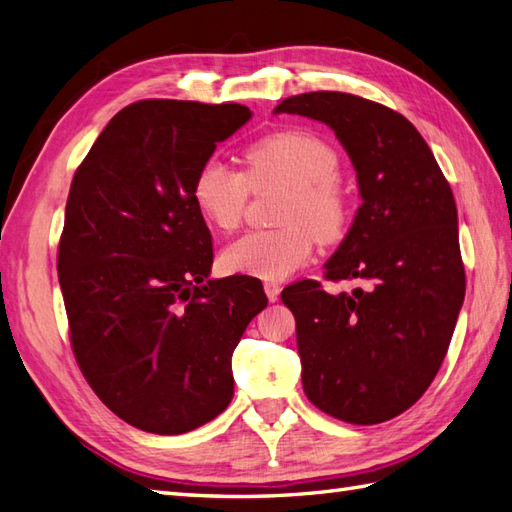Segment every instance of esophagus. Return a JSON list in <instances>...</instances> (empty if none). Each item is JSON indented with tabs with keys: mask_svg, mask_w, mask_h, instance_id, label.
<instances>
[{
	"mask_svg": "<svg viewBox=\"0 0 512 512\" xmlns=\"http://www.w3.org/2000/svg\"><path fill=\"white\" fill-rule=\"evenodd\" d=\"M264 292H266V296H268V301L275 303V301L279 299L281 283H277V281H266V283H264Z\"/></svg>",
	"mask_w": 512,
	"mask_h": 512,
	"instance_id": "34e87169",
	"label": "esophagus"
}]
</instances>
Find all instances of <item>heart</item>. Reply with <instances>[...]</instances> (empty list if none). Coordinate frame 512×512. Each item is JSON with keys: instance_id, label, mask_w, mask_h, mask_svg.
<instances>
[{"instance_id": "1", "label": "heart", "mask_w": 512, "mask_h": 512, "mask_svg": "<svg viewBox=\"0 0 512 512\" xmlns=\"http://www.w3.org/2000/svg\"><path fill=\"white\" fill-rule=\"evenodd\" d=\"M340 159L307 130H279L244 150V170L209 159L192 183L194 205L211 229L231 233L244 218L251 192L285 187L277 211L283 227L251 231L222 251V266L237 275L283 279L310 261L316 237L336 242L347 229L349 198L338 178Z\"/></svg>"}]
</instances>
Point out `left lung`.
Masks as SVG:
<instances>
[{
  "instance_id": "left-lung-1",
  "label": "left lung",
  "mask_w": 512,
  "mask_h": 512,
  "mask_svg": "<svg viewBox=\"0 0 512 512\" xmlns=\"http://www.w3.org/2000/svg\"><path fill=\"white\" fill-rule=\"evenodd\" d=\"M275 113L312 117L347 150L362 205L327 281L281 292L296 320L303 390L329 417L375 425L406 412L441 368L465 301L458 211L430 146L401 113L360 95L312 91Z\"/></svg>"
}]
</instances>
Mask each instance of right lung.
<instances>
[{
    "instance_id": "1",
    "label": "right lung",
    "mask_w": 512,
    "mask_h": 512,
    "mask_svg": "<svg viewBox=\"0 0 512 512\" xmlns=\"http://www.w3.org/2000/svg\"><path fill=\"white\" fill-rule=\"evenodd\" d=\"M251 120L242 104L139 100L95 139L69 187L58 244L69 340L117 417L185 434L233 399L231 355L268 299L246 275L209 279L196 170Z\"/></svg>"
}]
</instances>
